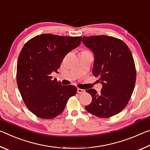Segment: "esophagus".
<instances>
[{
	"mask_svg": "<svg viewBox=\"0 0 150 150\" xmlns=\"http://www.w3.org/2000/svg\"><path fill=\"white\" fill-rule=\"evenodd\" d=\"M85 92V90L83 89H81V88H77V93L81 94V93H84Z\"/></svg>",
	"mask_w": 150,
	"mask_h": 150,
	"instance_id": "1",
	"label": "esophagus"
}]
</instances>
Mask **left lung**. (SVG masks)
I'll list each match as a JSON object with an SVG mask.
<instances>
[{"label":"left lung","mask_w":150,"mask_h":150,"mask_svg":"<svg viewBox=\"0 0 150 150\" xmlns=\"http://www.w3.org/2000/svg\"><path fill=\"white\" fill-rule=\"evenodd\" d=\"M82 42L93 53V74L103 85L99 94L92 88L86 91L92 96L86 110L99 118L117 115L128 103L135 86L136 71L130 50L123 41L105 35L83 36Z\"/></svg>","instance_id":"left-lung-1"}]
</instances>
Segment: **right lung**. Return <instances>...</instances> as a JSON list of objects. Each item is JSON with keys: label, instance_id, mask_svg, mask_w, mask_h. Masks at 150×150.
I'll list each match as a JSON object with an SVG mask.
<instances>
[{"label": "right lung", "instance_id": "add662e5", "mask_svg": "<svg viewBox=\"0 0 150 150\" xmlns=\"http://www.w3.org/2000/svg\"><path fill=\"white\" fill-rule=\"evenodd\" d=\"M81 42V36L44 34L22 47L17 62V84L25 105L38 117H56L77 93L75 86L62 85L56 79H52L51 73H58L63 58Z\"/></svg>", "mask_w": 150, "mask_h": 150}]
</instances>
